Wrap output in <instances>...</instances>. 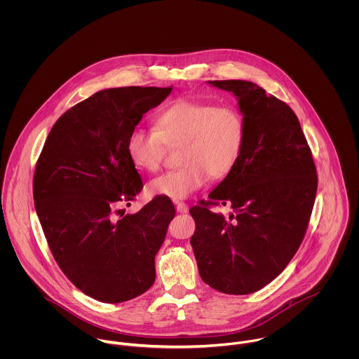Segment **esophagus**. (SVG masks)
Returning a JSON list of instances; mask_svg holds the SVG:
<instances>
[{
  "label": "esophagus",
  "instance_id": "1",
  "mask_svg": "<svg viewBox=\"0 0 359 359\" xmlns=\"http://www.w3.org/2000/svg\"><path fill=\"white\" fill-rule=\"evenodd\" d=\"M175 208H177V211H178V212H181V214H185V212H188V205H187V203H182V202H175Z\"/></svg>",
  "mask_w": 359,
  "mask_h": 359
}]
</instances>
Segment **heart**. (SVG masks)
Segmentation results:
<instances>
[{
  "label": "heart",
  "instance_id": "heart-1",
  "mask_svg": "<svg viewBox=\"0 0 359 359\" xmlns=\"http://www.w3.org/2000/svg\"><path fill=\"white\" fill-rule=\"evenodd\" d=\"M152 130L135 127L127 154L137 168L156 172L165 147L180 149L181 167L148 185L152 196L184 201L212 178H224L236 165L245 145L246 123L239 109L198 101H177L161 109Z\"/></svg>",
  "mask_w": 359,
  "mask_h": 359
}]
</instances>
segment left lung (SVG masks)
Listing matches in <instances>:
<instances>
[{
  "instance_id": "left-lung-1",
  "label": "left lung",
  "mask_w": 359,
  "mask_h": 359,
  "mask_svg": "<svg viewBox=\"0 0 359 359\" xmlns=\"http://www.w3.org/2000/svg\"><path fill=\"white\" fill-rule=\"evenodd\" d=\"M233 94L246 123L232 171L189 211L191 245L203 282L226 294H250L272 282L300 248L318 177L294 111L255 83L207 81ZM229 205V217L210 205Z\"/></svg>"
}]
</instances>
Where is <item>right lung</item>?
<instances>
[{"label": "right lung", "mask_w": 359, "mask_h": 359, "mask_svg": "<svg viewBox=\"0 0 359 359\" xmlns=\"http://www.w3.org/2000/svg\"><path fill=\"white\" fill-rule=\"evenodd\" d=\"M170 94V87L98 91L56 120L39 157L33 196L52 256L77 289L98 302L123 303L154 285V257L174 205L156 196L120 218L114 205L133 201L144 187L127 154L128 135Z\"/></svg>", "instance_id": "add662e5"}]
</instances>
